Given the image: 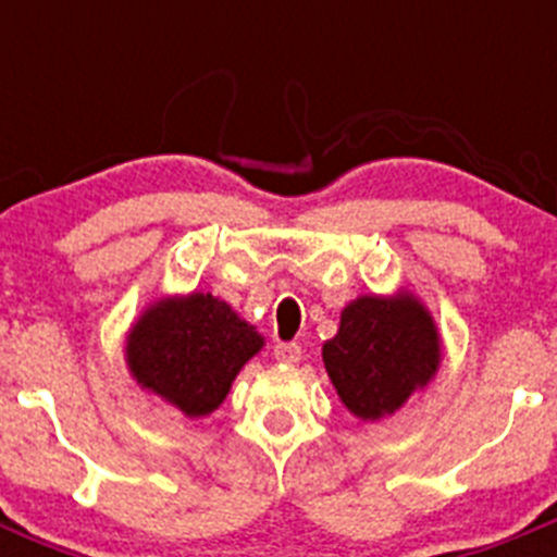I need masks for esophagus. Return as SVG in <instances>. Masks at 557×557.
Returning a JSON list of instances; mask_svg holds the SVG:
<instances>
[{"mask_svg": "<svg viewBox=\"0 0 557 557\" xmlns=\"http://www.w3.org/2000/svg\"><path fill=\"white\" fill-rule=\"evenodd\" d=\"M274 358L280 363H299L301 361V347L296 342H277L274 345Z\"/></svg>", "mask_w": 557, "mask_h": 557, "instance_id": "obj_1", "label": "esophagus"}]
</instances>
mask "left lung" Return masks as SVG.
I'll use <instances>...</instances> for the list:
<instances>
[{
    "label": "left lung",
    "mask_w": 557,
    "mask_h": 557,
    "mask_svg": "<svg viewBox=\"0 0 557 557\" xmlns=\"http://www.w3.org/2000/svg\"><path fill=\"white\" fill-rule=\"evenodd\" d=\"M442 339L423 301L409 290L358 296L342 310L339 331L323 345V363L342 404L361 420H380L407 404L440 372Z\"/></svg>",
    "instance_id": "obj_1"
}]
</instances>
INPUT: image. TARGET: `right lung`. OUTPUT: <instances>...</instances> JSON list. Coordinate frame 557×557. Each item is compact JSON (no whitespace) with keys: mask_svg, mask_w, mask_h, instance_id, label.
I'll use <instances>...</instances> for the list:
<instances>
[{"mask_svg":"<svg viewBox=\"0 0 557 557\" xmlns=\"http://www.w3.org/2000/svg\"><path fill=\"white\" fill-rule=\"evenodd\" d=\"M263 347L256 325L212 294L170 296L139 314L126 336V363L148 387L188 418L215 412L239 369Z\"/></svg>","mask_w":557,"mask_h":557,"instance_id":"right-lung-1","label":"right lung"}]
</instances>
